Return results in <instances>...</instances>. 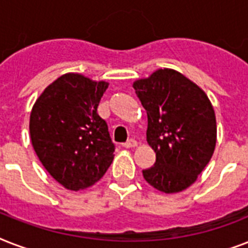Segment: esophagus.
I'll list each match as a JSON object with an SVG mask.
<instances>
[{"mask_svg":"<svg viewBox=\"0 0 248 248\" xmlns=\"http://www.w3.org/2000/svg\"><path fill=\"white\" fill-rule=\"evenodd\" d=\"M122 147L126 148V149H130V148H135V147H138V141H136L135 139H130V140H127L126 143L122 144Z\"/></svg>","mask_w":248,"mask_h":248,"instance_id":"34e87169","label":"esophagus"}]
</instances>
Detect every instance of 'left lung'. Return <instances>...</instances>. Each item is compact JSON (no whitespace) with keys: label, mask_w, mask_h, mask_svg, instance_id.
<instances>
[{"label":"left lung","mask_w":248,"mask_h":248,"mask_svg":"<svg viewBox=\"0 0 248 248\" xmlns=\"http://www.w3.org/2000/svg\"><path fill=\"white\" fill-rule=\"evenodd\" d=\"M132 87L148 116L147 141L155 163L143 170L148 184L166 194L189 188L210 162L216 145V117L200 86L180 72L157 69Z\"/></svg>","instance_id":"8db88e82"}]
</instances>
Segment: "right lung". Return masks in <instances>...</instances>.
I'll return each mask as SVG.
<instances>
[{
	"label": "right lung",
	"instance_id": "add662e5",
	"mask_svg": "<svg viewBox=\"0 0 248 248\" xmlns=\"http://www.w3.org/2000/svg\"><path fill=\"white\" fill-rule=\"evenodd\" d=\"M108 85L81 73H65L33 105L29 117L33 149L46 171L68 190L95 184L114 158L108 126L96 112Z\"/></svg>",
	"mask_w": 248,
	"mask_h": 248
}]
</instances>
